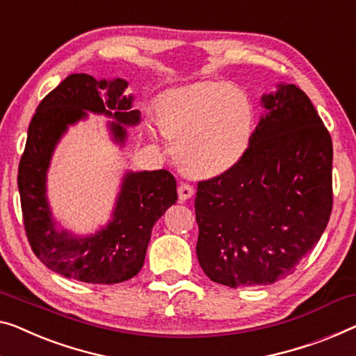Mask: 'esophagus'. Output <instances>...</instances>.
Wrapping results in <instances>:
<instances>
[{"label": "esophagus", "mask_w": 356, "mask_h": 356, "mask_svg": "<svg viewBox=\"0 0 356 356\" xmlns=\"http://www.w3.org/2000/svg\"><path fill=\"white\" fill-rule=\"evenodd\" d=\"M193 193H195V188L192 187V185H188V184H180L179 187H177V195H179V200L180 201H185V200L192 198Z\"/></svg>", "instance_id": "obj_1"}]
</instances>
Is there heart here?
Segmentation results:
<instances>
[{
	"mask_svg": "<svg viewBox=\"0 0 356 356\" xmlns=\"http://www.w3.org/2000/svg\"><path fill=\"white\" fill-rule=\"evenodd\" d=\"M156 123L185 172L212 177L245 156L254 129L251 100L224 81L174 89L158 100Z\"/></svg>",
	"mask_w": 356,
	"mask_h": 356,
	"instance_id": "heart-1",
	"label": "heart"
}]
</instances>
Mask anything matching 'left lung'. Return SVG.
I'll list each match as a JSON object with an SVG mask.
<instances>
[{"label":"left lung","instance_id":"1","mask_svg":"<svg viewBox=\"0 0 356 356\" xmlns=\"http://www.w3.org/2000/svg\"><path fill=\"white\" fill-rule=\"evenodd\" d=\"M264 113L245 156L198 182L196 256L230 288L272 284L320 240L332 209V142L294 84L262 95Z\"/></svg>","mask_w":356,"mask_h":356}]
</instances>
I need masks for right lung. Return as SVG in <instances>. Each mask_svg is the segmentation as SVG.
Returning <instances> with one entry per match:
<instances>
[{"mask_svg":"<svg viewBox=\"0 0 356 356\" xmlns=\"http://www.w3.org/2000/svg\"><path fill=\"white\" fill-rule=\"evenodd\" d=\"M121 78L95 79L73 73L41 100L30 121L19 164V193L24 225L35 256L52 272L83 283L115 284L136 277L145 261L155 222L177 201L176 179L166 169L127 171L110 222L92 235L76 236L60 229L46 195L52 153L68 126L105 115L111 139L124 145L127 126L140 123Z\"/></svg>","mask_w":356,"mask_h":356,"instance_id":"1","label":"right lung"}]
</instances>
